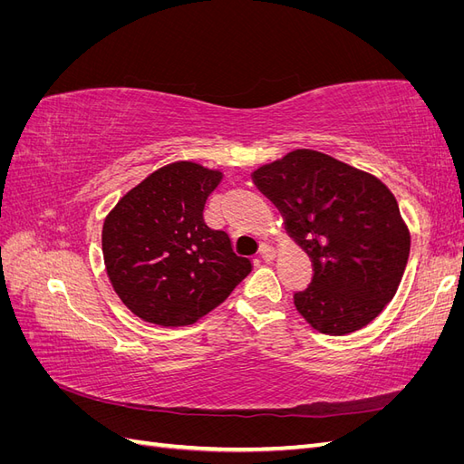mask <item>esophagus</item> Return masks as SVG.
Returning <instances> with one entry per match:
<instances>
[{
    "label": "esophagus",
    "mask_w": 464,
    "mask_h": 464,
    "mask_svg": "<svg viewBox=\"0 0 464 464\" xmlns=\"http://www.w3.org/2000/svg\"><path fill=\"white\" fill-rule=\"evenodd\" d=\"M259 256H261L265 261H273V259H275V256H276V251H275V247H271L269 244H261Z\"/></svg>",
    "instance_id": "esophagus-1"
}]
</instances>
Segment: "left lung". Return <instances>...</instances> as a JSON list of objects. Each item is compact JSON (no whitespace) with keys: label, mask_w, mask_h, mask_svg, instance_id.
<instances>
[{"label":"left lung","mask_w":464,"mask_h":464,"mask_svg":"<svg viewBox=\"0 0 464 464\" xmlns=\"http://www.w3.org/2000/svg\"><path fill=\"white\" fill-rule=\"evenodd\" d=\"M254 181L312 257V283L294 294L302 317L336 336L366 327L395 296L411 254L395 195L375 176L310 149L257 168Z\"/></svg>","instance_id":"8db88e82"}]
</instances>
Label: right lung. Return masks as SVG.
Returning <instances> with one entry per match:
<instances>
[{
    "instance_id": "right-lung-1",
    "label": "right lung",
    "mask_w": 464,
    "mask_h": 464,
    "mask_svg": "<svg viewBox=\"0 0 464 464\" xmlns=\"http://www.w3.org/2000/svg\"><path fill=\"white\" fill-rule=\"evenodd\" d=\"M222 172L174 162L152 172L110 210L102 228L106 273L120 300L149 323L191 325L251 273L224 230L203 220Z\"/></svg>"
}]
</instances>
